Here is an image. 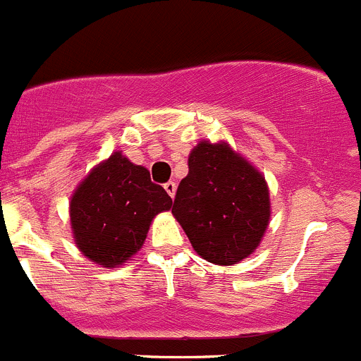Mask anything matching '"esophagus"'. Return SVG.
I'll use <instances>...</instances> for the list:
<instances>
[{
	"mask_svg": "<svg viewBox=\"0 0 361 361\" xmlns=\"http://www.w3.org/2000/svg\"><path fill=\"white\" fill-rule=\"evenodd\" d=\"M165 191L169 192L170 198H176V192H177V184H176V182H166V184H165Z\"/></svg>",
	"mask_w": 361,
	"mask_h": 361,
	"instance_id": "1",
	"label": "esophagus"
}]
</instances>
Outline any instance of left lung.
Here are the masks:
<instances>
[{"instance_id":"left-lung-1","label":"left lung","mask_w":361,"mask_h":361,"mask_svg":"<svg viewBox=\"0 0 361 361\" xmlns=\"http://www.w3.org/2000/svg\"><path fill=\"white\" fill-rule=\"evenodd\" d=\"M172 214L196 255L214 265H237L262 244L270 223L265 176L228 142L200 140L188 158Z\"/></svg>"}]
</instances>
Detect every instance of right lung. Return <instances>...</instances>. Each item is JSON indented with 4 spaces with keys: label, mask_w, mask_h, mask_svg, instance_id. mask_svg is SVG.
I'll return each mask as SVG.
<instances>
[{
    "label": "right lung",
    "mask_w": 361,
    "mask_h": 361,
    "mask_svg": "<svg viewBox=\"0 0 361 361\" xmlns=\"http://www.w3.org/2000/svg\"><path fill=\"white\" fill-rule=\"evenodd\" d=\"M170 209L172 198L151 182L149 170L116 151L99 161L71 195L75 245L89 262L116 269L140 251L152 219Z\"/></svg>",
    "instance_id": "add662e5"
}]
</instances>
